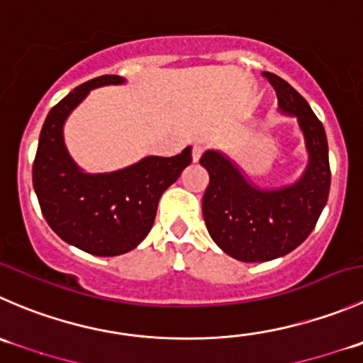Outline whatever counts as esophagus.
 Segmentation results:
<instances>
[{
	"instance_id": "esophagus-1",
	"label": "esophagus",
	"mask_w": 363,
	"mask_h": 363,
	"mask_svg": "<svg viewBox=\"0 0 363 363\" xmlns=\"http://www.w3.org/2000/svg\"><path fill=\"white\" fill-rule=\"evenodd\" d=\"M202 154H203V145H202V143H195V145H193V154H191L193 161L196 163V161L202 157Z\"/></svg>"
}]
</instances>
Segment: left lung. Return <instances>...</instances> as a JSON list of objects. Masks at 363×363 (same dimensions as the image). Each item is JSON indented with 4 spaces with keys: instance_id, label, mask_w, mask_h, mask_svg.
<instances>
[{
    "instance_id": "8db88e82",
    "label": "left lung",
    "mask_w": 363,
    "mask_h": 363,
    "mask_svg": "<svg viewBox=\"0 0 363 363\" xmlns=\"http://www.w3.org/2000/svg\"><path fill=\"white\" fill-rule=\"evenodd\" d=\"M279 97V111L298 121L307 167L296 182L260 188L221 150H206L200 164L209 174L202 213L213 241L241 262L287 255L314 230L330 193L328 140L307 101L277 74L264 72Z\"/></svg>"
}]
</instances>
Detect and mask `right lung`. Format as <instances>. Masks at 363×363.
<instances>
[{"label":"right lung","mask_w":363,"mask_h":363,"mask_svg":"<svg viewBox=\"0 0 363 363\" xmlns=\"http://www.w3.org/2000/svg\"><path fill=\"white\" fill-rule=\"evenodd\" d=\"M115 74L74 88L45 118L33 163V189L49 227L65 242L99 257L131 252L150 232L161 195L191 163V147L172 157L147 156L131 167L88 174L70 157L63 125L90 90L122 84Z\"/></svg>","instance_id":"1"}]
</instances>
